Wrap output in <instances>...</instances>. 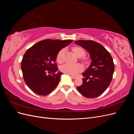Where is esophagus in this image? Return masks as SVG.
<instances>
[{
  "mask_svg": "<svg viewBox=\"0 0 134 134\" xmlns=\"http://www.w3.org/2000/svg\"><path fill=\"white\" fill-rule=\"evenodd\" d=\"M71 75V77L72 78H73V79H76V76H74V75Z\"/></svg>",
  "mask_w": 134,
  "mask_h": 134,
  "instance_id": "obj_1",
  "label": "esophagus"
}]
</instances>
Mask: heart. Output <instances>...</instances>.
<instances>
[{
	"instance_id": "heart-1",
	"label": "heart",
	"mask_w": 134,
	"mask_h": 134,
	"mask_svg": "<svg viewBox=\"0 0 134 134\" xmlns=\"http://www.w3.org/2000/svg\"><path fill=\"white\" fill-rule=\"evenodd\" d=\"M72 51L74 54L78 58L82 57L85 55V51L82 48L79 47H74L72 48ZM64 52V50H60L57 55V60L58 62H61L62 59V56ZM61 70L65 73L70 75H76L79 72L82 71L83 66L79 64H70L67 63L63 65L60 68Z\"/></svg>"
}]
</instances>
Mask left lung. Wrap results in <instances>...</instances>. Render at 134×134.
Returning <instances> with one entry per match:
<instances>
[{"mask_svg":"<svg viewBox=\"0 0 134 134\" xmlns=\"http://www.w3.org/2000/svg\"><path fill=\"white\" fill-rule=\"evenodd\" d=\"M74 43L86 49L92 62L82 73L83 84L76 88L83 96L96 98L107 90L112 79L115 65L109 52L100 43L92 40H78Z\"/></svg>","mask_w":134,"mask_h":134,"instance_id":"1","label":"left lung"}]
</instances>
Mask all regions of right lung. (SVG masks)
I'll use <instances>...</instances> for the list:
<instances>
[{
  "label": "right lung",
  "mask_w": 134,
  "mask_h": 134,
  "mask_svg": "<svg viewBox=\"0 0 134 134\" xmlns=\"http://www.w3.org/2000/svg\"><path fill=\"white\" fill-rule=\"evenodd\" d=\"M72 40L46 39L35 43L23 56L21 69L28 87L40 96L47 95L58 85L63 72L55 63L58 52ZM52 72L51 75L47 73Z\"/></svg>",
  "instance_id": "1"
}]
</instances>
